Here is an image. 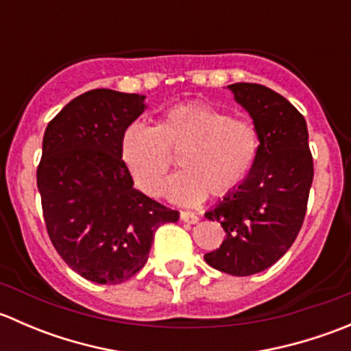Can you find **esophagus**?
<instances>
[{"label": "esophagus", "instance_id": "34e87169", "mask_svg": "<svg viewBox=\"0 0 351 351\" xmlns=\"http://www.w3.org/2000/svg\"><path fill=\"white\" fill-rule=\"evenodd\" d=\"M180 219H182L183 222H189V224H197L198 222V215L193 214V212H190V210L180 212Z\"/></svg>", "mask_w": 351, "mask_h": 351}]
</instances>
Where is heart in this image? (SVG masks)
Returning a JSON list of instances; mask_svg holds the SVG:
<instances>
[{"label": "heart", "mask_w": 351, "mask_h": 351, "mask_svg": "<svg viewBox=\"0 0 351 351\" xmlns=\"http://www.w3.org/2000/svg\"><path fill=\"white\" fill-rule=\"evenodd\" d=\"M260 153V134L246 119L207 104H185L169 108L154 127H127L120 154L137 189L158 197L180 154L182 171L166 186L176 204L192 205L207 193L224 197L238 189L253 171Z\"/></svg>", "instance_id": "b5f03b06"}]
</instances>
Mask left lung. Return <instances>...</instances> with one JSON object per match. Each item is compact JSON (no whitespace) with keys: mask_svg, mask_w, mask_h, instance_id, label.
<instances>
[{"mask_svg":"<svg viewBox=\"0 0 351 351\" xmlns=\"http://www.w3.org/2000/svg\"><path fill=\"white\" fill-rule=\"evenodd\" d=\"M260 134L253 171L205 217L221 222L226 239L205 254L212 268L246 277L280 260L295 241L313 185L306 119L277 91L256 83L229 84Z\"/></svg>","mask_w":351,"mask_h":351,"instance_id":"obj_1","label":"left lung"}]
</instances>
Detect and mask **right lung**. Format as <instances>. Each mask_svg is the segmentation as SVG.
Masks as SVG:
<instances>
[{"label": "right lung", "instance_id": "obj_1", "mask_svg": "<svg viewBox=\"0 0 351 351\" xmlns=\"http://www.w3.org/2000/svg\"><path fill=\"white\" fill-rule=\"evenodd\" d=\"M144 95L91 90L49 122L37 186L45 228L69 268L97 284H122L149 258L154 232L178 210L134 189L120 154Z\"/></svg>", "mask_w": 351, "mask_h": 351}]
</instances>
